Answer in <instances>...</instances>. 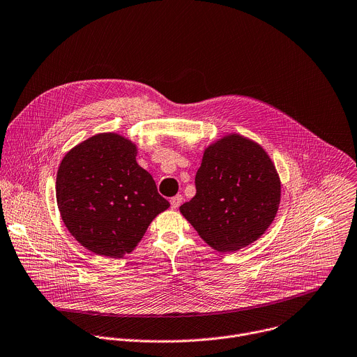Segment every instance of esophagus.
Masks as SVG:
<instances>
[{"instance_id": "esophagus-1", "label": "esophagus", "mask_w": 357, "mask_h": 357, "mask_svg": "<svg viewBox=\"0 0 357 357\" xmlns=\"http://www.w3.org/2000/svg\"><path fill=\"white\" fill-rule=\"evenodd\" d=\"M181 203H183V195H181V194H177V195L172 197V200H170L172 208H174V210H176V208H178Z\"/></svg>"}]
</instances>
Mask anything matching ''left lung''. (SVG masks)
Returning <instances> with one entry per match:
<instances>
[{"label":"left lung","instance_id":"left-lung-1","mask_svg":"<svg viewBox=\"0 0 357 357\" xmlns=\"http://www.w3.org/2000/svg\"><path fill=\"white\" fill-rule=\"evenodd\" d=\"M281 200L278 173L265 150L240 135L207 147L195 174V195L180 207L214 250H241L268 229Z\"/></svg>","mask_w":357,"mask_h":357}]
</instances>
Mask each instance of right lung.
Listing matches in <instances>:
<instances>
[{"instance_id":"right-lung-1","label":"right lung","mask_w":357,"mask_h":357,"mask_svg":"<svg viewBox=\"0 0 357 357\" xmlns=\"http://www.w3.org/2000/svg\"><path fill=\"white\" fill-rule=\"evenodd\" d=\"M136 146L116 133L73 147L56 174L63 224L86 250L121 258L133 251L153 221L170 207L136 162Z\"/></svg>"}]
</instances>
